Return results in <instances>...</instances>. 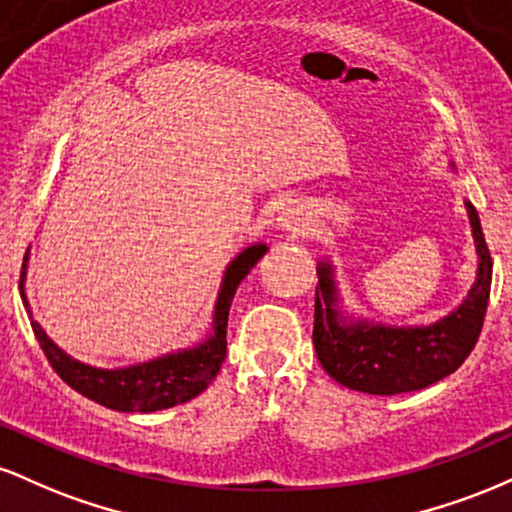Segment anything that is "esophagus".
Wrapping results in <instances>:
<instances>
[{"label":"esophagus","instance_id":"obj_1","mask_svg":"<svg viewBox=\"0 0 512 512\" xmlns=\"http://www.w3.org/2000/svg\"><path fill=\"white\" fill-rule=\"evenodd\" d=\"M281 226H284L286 228V231H293V233H301V226H303V223H301V219H298V216H296V211H284V216H281Z\"/></svg>","mask_w":512,"mask_h":512}]
</instances>
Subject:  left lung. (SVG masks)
<instances>
[{"mask_svg": "<svg viewBox=\"0 0 512 512\" xmlns=\"http://www.w3.org/2000/svg\"><path fill=\"white\" fill-rule=\"evenodd\" d=\"M452 166V163H450ZM477 243V281L452 313L424 327H387L351 320L339 310L332 264L320 262L315 289L313 344L330 378L366 395H402L424 390L455 373L472 354L491 293V252L477 209L464 202Z\"/></svg>", "mask_w": 512, "mask_h": 512, "instance_id": "obj_1", "label": "left lung"}]
</instances>
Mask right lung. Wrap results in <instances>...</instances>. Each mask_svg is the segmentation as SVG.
Returning <instances> with one entry per match:
<instances>
[{"mask_svg":"<svg viewBox=\"0 0 512 512\" xmlns=\"http://www.w3.org/2000/svg\"><path fill=\"white\" fill-rule=\"evenodd\" d=\"M264 252H267V245L264 243L250 245V248H245L236 260L228 264L221 281L219 298H216L214 305L211 334L202 344L129 368L108 370L86 366V363L64 354L60 346L45 334L43 327L31 317V305H28L26 291H23L28 252L26 257H23L21 267V298L28 310V317H31V327L40 349L48 356L50 366L55 368V373L60 375L64 383L79 392V395L93 399V402L103 404V407L108 409L142 411V414H149V411L168 409L175 407V404L190 402V399L197 397L199 392L207 390L211 380L216 378V373L221 370L223 358H226V327L233 296H236L240 281L250 274V269L255 267L257 262H260Z\"/></svg>","mask_w":512,"mask_h":512,"instance_id":"1","label":"right lung"}]
</instances>
